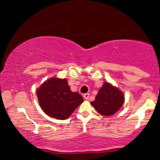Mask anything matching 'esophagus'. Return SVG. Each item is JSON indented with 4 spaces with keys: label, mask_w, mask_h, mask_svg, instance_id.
Returning <instances> with one entry per match:
<instances>
[{
    "label": "esophagus",
    "mask_w": 160,
    "mask_h": 160,
    "mask_svg": "<svg viewBox=\"0 0 160 160\" xmlns=\"http://www.w3.org/2000/svg\"><path fill=\"white\" fill-rule=\"evenodd\" d=\"M83 97H84V98L85 100H88L89 99V93H86V94H84V96H83Z\"/></svg>",
    "instance_id": "1"
}]
</instances>
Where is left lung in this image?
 <instances>
[{
  "instance_id": "left-lung-1",
  "label": "left lung",
  "mask_w": 160,
  "mask_h": 160,
  "mask_svg": "<svg viewBox=\"0 0 160 160\" xmlns=\"http://www.w3.org/2000/svg\"><path fill=\"white\" fill-rule=\"evenodd\" d=\"M124 95L119 89L104 82L95 100L91 102L97 111L103 116H111L119 110L124 103Z\"/></svg>"
}]
</instances>
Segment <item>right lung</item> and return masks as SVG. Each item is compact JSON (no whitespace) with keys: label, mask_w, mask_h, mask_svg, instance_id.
Wrapping results in <instances>:
<instances>
[{"label":"right lung","mask_w":160,"mask_h":160,"mask_svg":"<svg viewBox=\"0 0 160 160\" xmlns=\"http://www.w3.org/2000/svg\"><path fill=\"white\" fill-rule=\"evenodd\" d=\"M39 104L49 117L66 119L84 101L78 92H73L67 80L52 78L37 90Z\"/></svg>","instance_id":"add662e5"}]
</instances>
